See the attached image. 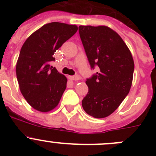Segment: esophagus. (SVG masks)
Wrapping results in <instances>:
<instances>
[{"instance_id":"1","label":"esophagus","mask_w":156,"mask_h":156,"mask_svg":"<svg viewBox=\"0 0 156 156\" xmlns=\"http://www.w3.org/2000/svg\"><path fill=\"white\" fill-rule=\"evenodd\" d=\"M69 78L70 80H72V81H78V80L81 79V77L79 76H69Z\"/></svg>"}]
</instances>
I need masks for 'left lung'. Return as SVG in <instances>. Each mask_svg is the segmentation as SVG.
Instances as JSON below:
<instances>
[{
	"instance_id": "left-lung-1",
	"label": "left lung",
	"mask_w": 156,
	"mask_h": 156,
	"mask_svg": "<svg viewBox=\"0 0 156 156\" xmlns=\"http://www.w3.org/2000/svg\"><path fill=\"white\" fill-rule=\"evenodd\" d=\"M78 30L91 68L99 67L86 81L88 93L82 107L89 115L103 119L117 109L130 91L133 56L120 35L108 26H80Z\"/></svg>"
}]
</instances>
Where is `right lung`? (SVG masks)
Wrapping results in <instances>:
<instances>
[{
    "label": "right lung",
    "mask_w": 156,
    "mask_h": 156,
    "mask_svg": "<svg viewBox=\"0 0 156 156\" xmlns=\"http://www.w3.org/2000/svg\"><path fill=\"white\" fill-rule=\"evenodd\" d=\"M77 31L75 25L53 22L44 25L23 44L16 72L20 91L34 109L48 112L59 104L67 78L50 62L55 60L56 50Z\"/></svg>",
    "instance_id": "right-lung-1"
}]
</instances>
